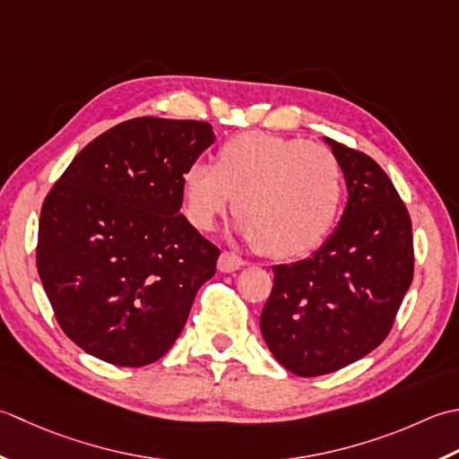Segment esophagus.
<instances>
[{
	"instance_id": "34e87169",
	"label": "esophagus",
	"mask_w": 459,
	"mask_h": 459,
	"mask_svg": "<svg viewBox=\"0 0 459 459\" xmlns=\"http://www.w3.org/2000/svg\"><path fill=\"white\" fill-rule=\"evenodd\" d=\"M243 265H246V261H243L239 255L231 254V251H223L218 259V269L223 271V273H231V271H238Z\"/></svg>"
}]
</instances>
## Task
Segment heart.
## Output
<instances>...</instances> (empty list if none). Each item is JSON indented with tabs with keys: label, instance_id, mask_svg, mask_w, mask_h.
I'll list each match as a JSON object with an SVG mask.
<instances>
[{
	"label": "heart",
	"instance_id": "b5f03b06",
	"mask_svg": "<svg viewBox=\"0 0 459 459\" xmlns=\"http://www.w3.org/2000/svg\"><path fill=\"white\" fill-rule=\"evenodd\" d=\"M184 216L210 231L230 208L238 231L277 259L299 257L329 236L344 180L331 148L271 133H241L216 152V164L192 162L180 178Z\"/></svg>",
	"mask_w": 459,
	"mask_h": 459
}]
</instances>
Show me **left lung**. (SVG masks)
I'll list each match as a JSON object with an SVG mask.
<instances>
[{
  "label": "left lung",
  "mask_w": 459,
  "mask_h": 459,
  "mask_svg": "<svg viewBox=\"0 0 459 459\" xmlns=\"http://www.w3.org/2000/svg\"><path fill=\"white\" fill-rule=\"evenodd\" d=\"M347 180L339 228L319 251L273 267L261 334L297 377H321L386 339L414 277L412 221L386 172L360 151L325 138Z\"/></svg>",
  "instance_id": "obj_1"
}]
</instances>
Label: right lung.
I'll return each mask as SVG.
<instances>
[{
    "label": "right lung",
    "mask_w": 459,
    "mask_h": 459,
    "mask_svg": "<svg viewBox=\"0 0 459 459\" xmlns=\"http://www.w3.org/2000/svg\"><path fill=\"white\" fill-rule=\"evenodd\" d=\"M202 120L130 118L73 158L41 205L37 271L63 333L117 367L168 352L220 249L180 213Z\"/></svg>",
    "instance_id": "right-lung-1"
}]
</instances>
